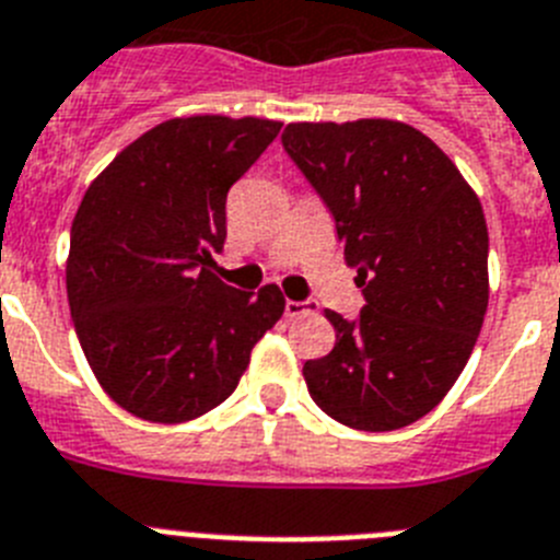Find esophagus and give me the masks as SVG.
<instances>
[{
    "mask_svg": "<svg viewBox=\"0 0 560 560\" xmlns=\"http://www.w3.org/2000/svg\"><path fill=\"white\" fill-rule=\"evenodd\" d=\"M312 312V303H298V300H285V317H300V314Z\"/></svg>",
    "mask_w": 560,
    "mask_h": 560,
    "instance_id": "obj_1",
    "label": "esophagus"
}]
</instances>
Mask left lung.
Here are the masks:
<instances>
[{"label":"left lung","instance_id":"obj_1","mask_svg":"<svg viewBox=\"0 0 560 560\" xmlns=\"http://www.w3.org/2000/svg\"><path fill=\"white\" fill-rule=\"evenodd\" d=\"M283 147L331 209L365 305L326 312L328 357L303 365L331 419L382 433L417 422L465 371L490 298L479 195L424 132L390 118L298 121Z\"/></svg>","mask_w":560,"mask_h":560}]
</instances>
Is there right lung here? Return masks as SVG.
Listing matches in <instances>:
<instances>
[{"label":"right lung","mask_w":560,"mask_h":560,"mask_svg":"<svg viewBox=\"0 0 560 560\" xmlns=\"http://www.w3.org/2000/svg\"><path fill=\"white\" fill-rule=\"evenodd\" d=\"M283 124L180 116L124 147L81 198L67 300L104 394L147 422L203 417L237 388L252 348L283 317L275 283L257 294L218 277L229 186Z\"/></svg>","instance_id":"obj_1"}]
</instances>
